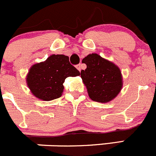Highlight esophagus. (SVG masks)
<instances>
[{
  "mask_svg": "<svg viewBox=\"0 0 156 156\" xmlns=\"http://www.w3.org/2000/svg\"><path fill=\"white\" fill-rule=\"evenodd\" d=\"M76 69H77V70H79V71H81V64H77V65L76 66Z\"/></svg>",
  "mask_w": 156,
  "mask_h": 156,
  "instance_id": "esophagus-1",
  "label": "esophagus"
}]
</instances>
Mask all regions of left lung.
Returning a JSON list of instances; mask_svg holds the SVG:
<instances>
[{
	"label": "left lung",
	"mask_w": 156,
	"mask_h": 156,
	"mask_svg": "<svg viewBox=\"0 0 156 156\" xmlns=\"http://www.w3.org/2000/svg\"><path fill=\"white\" fill-rule=\"evenodd\" d=\"M82 62L86 64V69L82 70L80 75L91 99L105 103L115 98L122 88L119 68L97 54L89 55Z\"/></svg>",
	"instance_id": "obj_1"
}]
</instances>
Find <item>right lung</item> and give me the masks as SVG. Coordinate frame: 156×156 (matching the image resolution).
Segmentation results:
<instances>
[{"label": "right lung", "instance_id": "add662e5", "mask_svg": "<svg viewBox=\"0 0 156 156\" xmlns=\"http://www.w3.org/2000/svg\"><path fill=\"white\" fill-rule=\"evenodd\" d=\"M80 74L77 69L70 64L68 57L52 55L45 61L31 67L26 81L35 97L51 101L61 96L66 78Z\"/></svg>", "mask_w": 156, "mask_h": 156}]
</instances>
